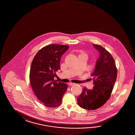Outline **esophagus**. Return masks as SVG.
<instances>
[{
    "label": "esophagus",
    "mask_w": 135,
    "mask_h": 135,
    "mask_svg": "<svg viewBox=\"0 0 135 135\" xmlns=\"http://www.w3.org/2000/svg\"><path fill=\"white\" fill-rule=\"evenodd\" d=\"M69 85H70V86L73 85H75V84H74V83H69Z\"/></svg>",
    "instance_id": "esophagus-1"
}]
</instances>
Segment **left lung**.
Segmentation results:
<instances>
[{
	"label": "left lung",
	"mask_w": 135,
	"mask_h": 135,
	"mask_svg": "<svg viewBox=\"0 0 135 135\" xmlns=\"http://www.w3.org/2000/svg\"><path fill=\"white\" fill-rule=\"evenodd\" d=\"M93 46L100 54L91 75L94 86L92 89L84 88L77 98L79 105L89 110L100 107L109 99L117 76L116 64L111 54L100 45Z\"/></svg>",
	"instance_id": "left-lung-1"
}]
</instances>
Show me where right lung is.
I'll return each instance as SVG.
<instances>
[{"mask_svg":"<svg viewBox=\"0 0 135 135\" xmlns=\"http://www.w3.org/2000/svg\"><path fill=\"white\" fill-rule=\"evenodd\" d=\"M69 47L52 44L43 47L35 55L31 63L30 81L38 100L49 107L61 104L67 84L55 80L56 72L60 69L61 57Z\"/></svg>","mask_w":135,"mask_h":135,"instance_id":"right-lung-1","label":"right lung"}]
</instances>
